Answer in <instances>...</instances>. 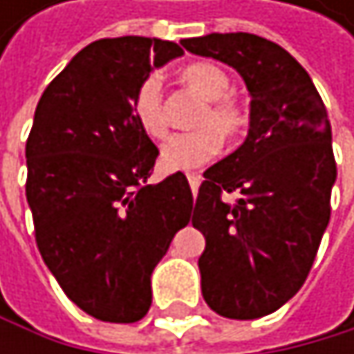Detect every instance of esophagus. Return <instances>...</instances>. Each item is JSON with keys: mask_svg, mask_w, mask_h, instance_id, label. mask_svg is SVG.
<instances>
[{"mask_svg": "<svg viewBox=\"0 0 354 354\" xmlns=\"http://www.w3.org/2000/svg\"><path fill=\"white\" fill-rule=\"evenodd\" d=\"M187 180H189L191 189H193V191H197V189H199V185H201V176H199V174H187Z\"/></svg>", "mask_w": 354, "mask_h": 354, "instance_id": "34e87169", "label": "esophagus"}]
</instances>
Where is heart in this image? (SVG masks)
<instances>
[{"label":"heart","instance_id":"b5f03b06","mask_svg":"<svg viewBox=\"0 0 354 354\" xmlns=\"http://www.w3.org/2000/svg\"><path fill=\"white\" fill-rule=\"evenodd\" d=\"M180 84L203 100L193 118L191 133H178L161 148V163L167 169H195L218 155L223 138H238L250 123V112L244 102L231 95L234 82L221 65L212 61H193L178 74ZM131 114L138 127L148 136L161 140L167 133V116L163 104L161 80L148 74L133 91Z\"/></svg>","mask_w":354,"mask_h":354}]
</instances>
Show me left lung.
I'll return each mask as SVG.
<instances>
[{
  "label": "left lung",
  "instance_id": "8db88e82",
  "mask_svg": "<svg viewBox=\"0 0 354 354\" xmlns=\"http://www.w3.org/2000/svg\"><path fill=\"white\" fill-rule=\"evenodd\" d=\"M180 44L231 65L252 97L244 144L203 171L193 227L206 238V304L227 319H259L301 289L329 223L337 169L327 110L308 72L266 37L210 33Z\"/></svg>",
  "mask_w": 354,
  "mask_h": 354
}]
</instances>
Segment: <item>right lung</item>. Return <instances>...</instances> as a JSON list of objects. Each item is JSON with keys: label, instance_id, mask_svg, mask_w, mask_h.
Instances as JSON below:
<instances>
[{"label": "right lung", "instance_id": "1", "mask_svg": "<svg viewBox=\"0 0 354 354\" xmlns=\"http://www.w3.org/2000/svg\"><path fill=\"white\" fill-rule=\"evenodd\" d=\"M183 55L155 37H106L46 86L27 138V201L35 242L63 293L106 323L151 308V276L191 218L183 171L148 185L159 148L131 114L136 86Z\"/></svg>", "mask_w": 354, "mask_h": 354}]
</instances>
